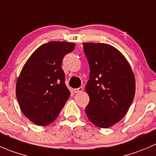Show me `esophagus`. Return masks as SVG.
I'll return each instance as SVG.
<instances>
[{
	"label": "esophagus",
	"instance_id": "obj_1",
	"mask_svg": "<svg viewBox=\"0 0 156 156\" xmlns=\"http://www.w3.org/2000/svg\"><path fill=\"white\" fill-rule=\"evenodd\" d=\"M82 90H83L82 87H78V88L74 89V92H75V93H80V92H81Z\"/></svg>",
	"mask_w": 156,
	"mask_h": 156
}]
</instances>
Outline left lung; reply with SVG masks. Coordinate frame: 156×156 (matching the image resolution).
I'll return each instance as SVG.
<instances>
[{
  "instance_id": "1",
  "label": "left lung",
  "mask_w": 156,
  "mask_h": 156,
  "mask_svg": "<svg viewBox=\"0 0 156 156\" xmlns=\"http://www.w3.org/2000/svg\"><path fill=\"white\" fill-rule=\"evenodd\" d=\"M90 67L85 90L90 101L85 107L90 122L108 128L120 121L135 95V78L121 52L105 43H83Z\"/></svg>"
}]
</instances>
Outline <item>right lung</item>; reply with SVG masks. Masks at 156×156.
<instances>
[{
    "mask_svg": "<svg viewBox=\"0 0 156 156\" xmlns=\"http://www.w3.org/2000/svg\"><path fill=\"white\" fill-rule=\"evenodd\" d=\"M75 46L66 42H49L38 48L24 65L16 81V95L22 112L33 123H52L69 98L62 62Z\"/></svg>",
    "mask_w": 156,
    "mask_h": 156,
    "instance_id": "add662e5",
    "label": "right lung"
}]
</instances>
